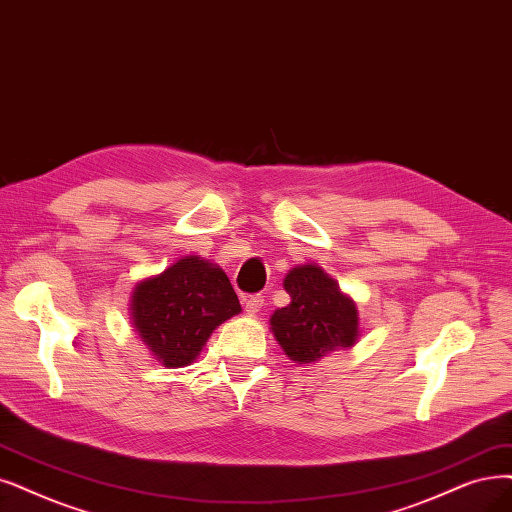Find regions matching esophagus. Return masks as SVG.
I'll return each mask as SVG.
<instances>
[{
    "instance_id": "esophagus-1",
    "label": "esophagus",
    "mask_w": 512,
    "mask_h": 512,
    "mask_svg": "<svg viewBox=\"0 0 512 512\" xmlns=\"http://www.w3.org/2000/svg\"><path fill=\"white\" fill-rule=\"evenodd\" d=\"M244 310L249 316H255L263 306V295H246L244 299Z\"/></svg>"
}]
</instances>
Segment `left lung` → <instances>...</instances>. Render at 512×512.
Masks as SVG:
<instances>
[{
	"label": "left lung",
	"instance_id": "left-lung-1",
	"mask_svg": "<svg viewBox=\"0 0 512 512\" xmlns=\"http://www.w3.org/2000/svg\"><path fill=\"white\" fill-rule=\"evenodd\" d=\"M291 304L272 314L270 325L280 348L299 365L316 363L358 339V310L337 282L316 263L293 268L285 282Z\"/></svg>",
	"mask_w": 512,
	"mask_h": 512
}]
</instances>
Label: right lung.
<instances>
[{"instance_id":"add662e5","label":"right lung","mask_w":512,"mask_h":512,"mask_svg":"<svg viewBox=\"0 0 512 512\" xmlns=\"http://www.w3.org/2000/svg\"><path fill=\"white\" fill-rule=\"evenodd\" d=\"M132 325L164 367L196 361L206 339L242 308L225 272L198 255L179 259L132 291Z\"/></svg>"}]
</instances>
